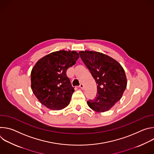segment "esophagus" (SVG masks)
I'll use <instances>...</instances> for the list:
<instances>
[{
	"label": "esophagus",
	"instance_id": "esophagus-1",
	"mask_svg": "<svg viewBox=\"0 0 154 154\" xmlns=\"http://www.w3.org/2000/svg\"><path fill=\"white\" fill-rule=\"evenodd\" d=\"M79 87H80V88H81L82 90H83V89H84V85H83V84H82V83L80 85Z\"/></svg>",
	"mask_w": 154,
	"mask_h": 154
}]
</instances>
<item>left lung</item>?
I'll use <instances>...</instances> for the list:
<instances>
[{
  "instance_id": "1",
  "label": "left lung",
  "mask_w": 154,
  "mask_h": 154,
  "mask_svg": "<svg viewBox=\"0 0 154 154\" xmlns=\"http://www.w3.org/2000/svg\"><path fill=\"white\" fill-rule=\"evenodd\" d=\"M81 59L97 83L94 100L87 101L93 110L108 111L122 97L127 87V77L122 66L115 59L100 52L80 51Z\"/></svg>"
}]
</instances>
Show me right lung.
Instances as JSON below:
<instances>
[{
    "mask_svg": "<svg viewBox=\"0 0 154 154\" xmlns=\"http://www.w3.org/2000/svg\"><path fill=\"white\" fill-rule=\"evenodd\" d=\"M74 51H59L39 59L31 72V88L38 100L47 108L60 110L70 103L74 88L66 71L79 59Z\"/></svg>",
    "mask_w": 154,
    "mask_h": 154,
    "instance_id": "add662e5",
    "label": "right lung"
}]
</instances>
